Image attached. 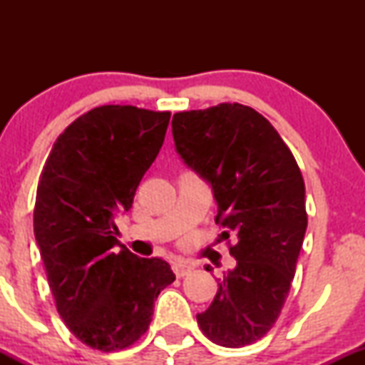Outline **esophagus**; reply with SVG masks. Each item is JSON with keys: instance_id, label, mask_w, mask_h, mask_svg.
<instances>
[{"instance_id": "esophagus-1", "label": "esophagus", "mask_w": 365, "mask_h": 365, "mask_svg": "<svg viewBox=\"0 0 365 365\" xmlns=\"http://www.w3.org/2000/svg\"><path fill=\"white\" fill-rule=\"evenodd\" d=\"M192 269H194V266L188 262H183V261L173 262V273L177 274V278H183V276L190 274Z\"/></svg>"}]
</instances>
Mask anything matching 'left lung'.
<instances>
[{"label": "left lung", "instance_id": "left-lung-1", "mask_svg": "<svg viewBox=\"0 0 365 365\" xmlns=\"http://www.w3.org/2000/svg\"><path fill=\"white\" fill-rule=\"evenodd\" d=\"M171 128L180 158L212 188L221 237L237 240V266L197 322L216 345H252L273 328L295 276L307 230L302 173L273 125L244 104L177 113Z\"/></svg>", "mask_w": 365, "mask_h": 365}]
</instances>
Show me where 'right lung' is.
I'll list each match as a JSON object with an SVG mask.
<instances>
[{
    "instance_id": "right-lung-1",
    "label": "right lung",
    "mask_w": 365,
    "mask_h": 365,
    "mask_svg": "<svg viewBox=\"0 0 365 365\" xmlns=\"http://www.w3.org/2000/svg\"><path fill=\"white\" fill-rule=\"evenodd\" d=\"M170 116L120 104L94 108L58 137L41 173L36 242L63 322L91 349L135 343L159 292L175 282L168 262L137 257L115 237V216L132 207Z\"/></svg>"
}]
</instances>
